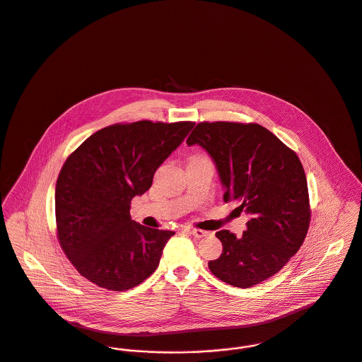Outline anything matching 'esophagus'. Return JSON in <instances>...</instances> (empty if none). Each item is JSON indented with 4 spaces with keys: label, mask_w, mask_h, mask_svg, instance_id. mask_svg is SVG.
Masks as SVG:
<instances>
[{
    "label": "esophagus",
    "mask_w": 362,
    "mask_h": 362,
    "mask_svg": "<svg viewBox=\"0 0 362 362\" xmlns=\"http://www.w3.org/2000/svg\"><path fill=\"white\" fill-rule=\"evenodd\" d=\"M189 233H192L194 238H197V239H201V238H204V236H206L208 235V232H205V230H201V229H194V228H187L186 229Z\"/></svg>",
    "instance_id": "34e87169"
}]
</instances>
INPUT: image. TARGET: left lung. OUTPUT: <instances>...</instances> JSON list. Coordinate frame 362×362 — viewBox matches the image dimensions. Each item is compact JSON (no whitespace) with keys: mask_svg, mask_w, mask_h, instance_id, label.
Masks as SVG:
<instances>
[{"mask_svg":"<svg viewBox=\"0 0 362 362\" xmlns=\"http://www.w3.org/2000/svg\"><path fill=\"white\" fill-rule=\"evenodd\" d=\"M200 144L216 163L223 201H236L250 219L241 238L215 236L223 252L209 261L222 281L248 288L278 274L305 240L311 205L297 154L258 123L200 122L186 140Z\"/></svg>","mask_w":362,"mask_h":362,"instance_id":"8db88e82","label":"left lung"}]
</instances>
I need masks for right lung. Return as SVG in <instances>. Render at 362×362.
<instances>
[{"label": "right lung", "instance_id": "add662e5", "mask_svg": "<svg viewBox=\"0 0 362 362\" xmlns=\"http://www.w3.org/2000/svg\"><path fill=\"white\" fill-rule=\"evenodd\" d=\"M194 122L115 123L93 133L66 158L55 186L59 245L94 284L129 290L158 268L175 232L130 219V202L153 185L156 170Z\"/></svg>", "mask_w": 362, "mask_h": 362}]
</instances>
